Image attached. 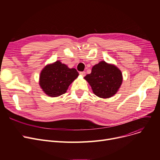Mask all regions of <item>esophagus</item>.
<instances>
[{
    "mask_svg": "<svg viewBox=\"0 0 160 160\" xmlns=\"http://www.w3.org/2000/svg\"><path fill=\"white\" fill-rule=\"evenodd\" d=\"M81 76H82V77H84V76L86 75V72L84 71H82V72H80L79 73Z\"/></svg>",
    "mask_w": 160,
    "mask_h": 160,
    "instance_id": "1",
    "label": "esophagus"
}]
</instances>
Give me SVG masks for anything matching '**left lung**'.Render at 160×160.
I'll return each mask as SVG.
<instances>
[{"label":"left lung","mask_w":160,"mask_h":160,"mask_svg":"<svg viewBox=\"0 0 160 160\" xmlns=\"http://www.w3.org/2000/svg\"><path fill=\"white\" fill-rule=\"evenodd\" d=\"M84 79L95 95L108 98L119 91L122 83V74L115 65L101 61L92 67L91 74H87Z\"/></svg>","instance_id":"left-lung-1"}]
</instances>
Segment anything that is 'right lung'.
<instances>
[{
    "instance_id": "add662e5",
    "label": "right lung",
    "mask_w": 160,
    "mask_h": 160,
    "mask_svg": "<svg viewBox=\"0 0 160 160\" xmlns=\"http://www.w3.org/2000/svg\"><path fill=\"white\" fill-rule=\"evenodd\" d=\"M74 68L60 61L47 65L39 75V83L44 93L48 97H57L65 93L71 83L78 77Z\"/></svg>"
}]
</instances>
